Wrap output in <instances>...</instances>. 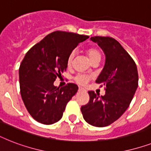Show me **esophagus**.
Masks as SVG:
<instances>
[{
  "instance_id": "esophagus-1",
  "label": "esophagus",
  "mask_w": 151,
  "mask_h": 151,
  "mask_svg": "<svg viewBox=\"0 0 151 151\" xmlns=\"http://www.w3.org/2000/svg\"><path fill=\"white\" fill-rule=\"evenodd\" d=\"M78 91H79V92H85V89L82 87H79V89H78Z\"/></svg>"
}]
</instances>
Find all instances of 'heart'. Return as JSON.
Segmentation results:
<instances>
[{
	"instance_id": "1",
	"label": "heart",
	"mask_w": 151,
	"mask_h": 151,
	"mask_svg": "<svg viewBox=\"0 0 151 151\" xmlns=\"http://www.w3.org/2000/svg\"><path fill=\"white\" fill-rule=\"evenodd\" d=\"M87 54L91 62H93L95 61V60H97V59H99V60H100L101 53L97 48H89V49L88 50ZM74 55H75V52H72L69 55L68 59H67V65H68V66H70L71 65V63L73 61V57H74ZM88 80H89L88 77H87V76L85 75H78L75 78L76 82L78 83V84H80V85H85V84L88 81Z\"/></svg>"
}]
</instances>
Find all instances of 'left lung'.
Masks as SVG:
<instances>
[{"instance_id": "8db88e82", "label": "left lung", "mask_w": 151, "mask_h": 151, "mask_svg": "<svg viewBox=\"0 0 151 151\" xmlns=\"http://www.w3.org/2000/svg\"><path fill=\"white\" fill-rule=\"evenodd\" d=\"M90 40L98 44L105 55V64L96 82L106 86V94L100 96L89 91V102L81 110L87 123L105 127L129 107L138 87V70L133 59L115 39L92 37Z\"/></svg>"}]
</instances>
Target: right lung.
I'll use <instances>...</instances> for the list:
<instances>
[{"instance_id": "right-lung-1", "label": "right lung", "mask_w": 151, "mask_h": 151, "mask_svg": "<svg viewBox=\"0 0 151 151\" xmlns=\"http://www.w3.org/2000/svg\"><path fill=\"white\" fill-rule=\"evenodd\" d=\"M88 38L73 33L53 32L26 54L19 70L20 93L28 112L37 122L52 124L62 118L78 87L69 83L59 88L54 81L66 71L69 55Z\"/></svg>"}]
</instances>
